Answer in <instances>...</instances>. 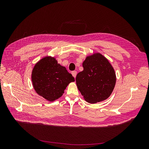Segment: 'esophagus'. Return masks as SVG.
I'll use <instances>...</instances> for the list:
<instances>
[{"mask_svg":"<svg viewBox=\"0 0 149 149\" xmlns=\"http://www.w3.org/2000/svg\"><path fill=\"white\" fill-rule=\"evenodd\" d=\"M71 74H72V75H73V77L75 78L76 76V74H77V72H76V71H72Z\"/></svg>","mask_w":149,"mask_h":149,"instance_id":"1","label":"esophagus"}]
</instances>
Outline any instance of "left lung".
I'll return each instance as SVG.
<instances>
[{
    "instance_id": "1",
    "label": "left lung",
    "mask_w": 149,
    "mask_h": 149,
    "mask_svg": "<svg viewBox=\"0 0 149 149\" xmlns=\"http://www.w3.org/2000/svg\"><path fill=\"white\" fill-rule=\"evenodd\" d=\"M83 71L76 75L79 91L88 102L94 104L109 97L114 88L116 76L109 61L100 53L86 57Z\"/></svg>"
}]
</instances>
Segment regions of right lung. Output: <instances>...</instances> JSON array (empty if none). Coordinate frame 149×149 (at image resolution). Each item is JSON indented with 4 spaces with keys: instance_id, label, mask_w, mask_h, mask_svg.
<instances>
[{
    "instance_id": "right-lung-1",
    "label": "right lung",
    "mask_w": 149,
    "mask_h": 149,
    "mask_svg": "<svg viewBox=\"0 0 149 149\" xmlns=\"http://www.w3.org/2000/svg\"><path fill=\"white\" fill-rule=\"evenodd\" d=\"M31 81L36 93L52 102L63 95L67 86L74 82V78L55 58L47 56L35 65Z\"/></svg>"
}]
</instances>
